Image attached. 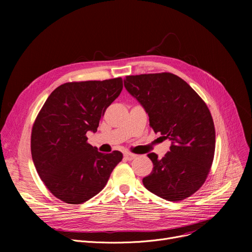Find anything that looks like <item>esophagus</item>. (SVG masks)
Wrapping results in <instances>:
<instances>
[{
  "mask_svg": "<svg viewBox=\"0 0 252 252\" xmlns=\"http://www.w3.org/2000/svg\"><path fill=\"white\" fill-rule=\"evenodd\" d=\"M137 157V155L136 154H133V153H126L125 154V159L126 160H133V159H135V158Z\"/></svg>",
  "mask_w": 252,
  "mask_h": 252,
  "instance_id": "esophagus-1",
  "label": "esophagus"
}]
</instances>
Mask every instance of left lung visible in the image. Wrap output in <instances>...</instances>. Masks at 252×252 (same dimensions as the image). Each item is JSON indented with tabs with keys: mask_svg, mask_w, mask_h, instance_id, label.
I'll use <instances>...</instances> for the list:
<instances>
[{
	"mask_svg": "<svg viewBox=\"0 0 252 252\" xmlns=\"http://www.w3.org/2000/svg\"><path fill=\"white\" fill-rule=\"evenodd\" d=\"M124 82L148 113L153 130L171 142L160 159L148 154L153 169L143 179L145 188L168 201L186 199L200 189L214 161L216 129L208 107L173 73L128 75Z\"/></svg>",
	"mask_w": 252,
	"mask_h": 252,
	"instance_id": "obj_1",
	"label": "left lung"
}]
</instances>
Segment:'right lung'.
I'll return each instance as SVG.
<instances>
[{"instance_id":"obj_1","label":"right lung","mask_w":252,"mask_h":252,"mask_svg":"<svg viewBox=\"0 0 252 252\" xmlns=\"http://www.w3.org/2000/svg\"><path fill=\"white\" fill-rule=\"evenodd\" d=\"M122 77L66 83L51 93L32 130L31 149L39 178L58 199L81 204L107 184L123 153L104 154L87 141L123 90Z\"/></svg>"}]
</instances>
